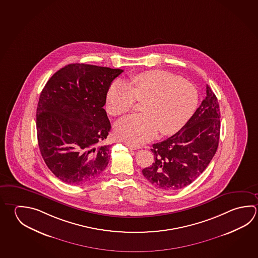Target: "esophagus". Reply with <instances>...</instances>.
<instances>
[{"instance_id":"obj_1","label":"esophagus","mask_w":258,"mask_h":258,"mask_svg":"<svg viewBox=\"0 0 258 258\" xmlns=\"http://www.w3.org/2000/svg\"><path fill=\"white\" fill-rule=\"evenodd\" d=\"M125 146H126L129 149H131V150H137V149L140 148L139 146H133V145H130V144H125Z\"/></svg>"}]
</instances>
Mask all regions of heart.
Here are the masks:
<instances>
[{
	"label": "heart",
	"mask_w": 258,
	"mask_h": 258,
	"mask_svg": "<svg viewBox=\"0 0 258 258\" xmlns=\"http://www.w3.org/2000/svg\"><path fill=\"white\" fill-rule=\"evenodd\" d=\"M136 99L143 102V113L122 118L114 133L120 140L139 146L155 137L159 130L173 135L186 123L198 103L197 87L187 80L165 71L152 70L132 78L130 86L114 81L106 94L105 106L112 116L131 110Z\"/></svg>",
	"instance_id": "1"
}]
</instances>
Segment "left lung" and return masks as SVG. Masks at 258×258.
I'll use <instances>...</instances> for the list:
<instances>
[{"instance_id":"1","label":"left lung","mask_w":258,"mask_h":258,"mask_svg":"<svg viewBox=\"0 0 258 258\" xmlns=\"http://www.w3.org/2000/svg\"><path fill=\"white\" fill-rule=\"evenodd\" d=\"M220 109L216 94L206 85V96L192 117L175 135L153 145L152 165L142 173L165 191L187 186L206 170L216 155L220 136Z\"/></svg>"}]
</instances>
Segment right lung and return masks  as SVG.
Listing matches in <instances>:
<instances>
[{"label": "right lung", "mask_w": 258, "mask_h": 258, "mask_svg": "<svg viewBox=\"0 0 258 258\" xmlns=\"http://www.w3.org/2000/svg\"><path fill=\"white\" fill-rule=\"evenodd\" d=\"M123 71L72 63L47 82L36 111L38 145L48 168L62 182L88 183L106 168L104 141L111 123L103 105L112 81Z\"/></svg>", "instance_id": "right-lung-1"}]
</instances>
